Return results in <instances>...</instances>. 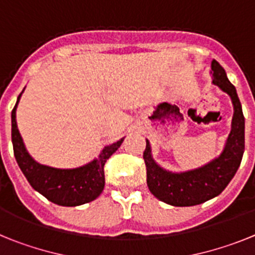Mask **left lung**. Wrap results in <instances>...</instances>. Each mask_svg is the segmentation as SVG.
Instances as JSON below:
<instances>
[{
	"instance_id": "obj_1",
	"label": "left lung",
	"mask_w": 255,
	"mask_h": 255,
	"mask_svg": "<svg viewBox=\"0 0 255 255\" xmlns=\"http://www.w3.org/2000/svg\"><path fill=\"white\" fill-rule=\"evenodd\" d=\"M211 69L213 75L212 83L229 94L234 105L231 132L227 138L224 152L202 167L180 173L164 170L155 163L152 158L148 140L143 153L147 167V184L150 193L157 199L171 206H197L217 197L229 185L242 163L245 149V119L242 103L239 101L235 87L227 79L224 67L213 60Z\"/></svg>"
}]
</instances>
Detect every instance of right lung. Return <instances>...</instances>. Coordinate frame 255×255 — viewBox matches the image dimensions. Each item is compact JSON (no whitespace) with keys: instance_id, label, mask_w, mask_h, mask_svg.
Listing matches in <instances>:
<instances>
[{"instance_id":"obj_1","label":"right lung","mask_w":255,"mask_h":255,"mask_svg":"<svg viewBox=\"0 0 255 255\" xmlns=\"http://www.w3.org/2000/svg\"><path fill=\"white\" fill-rule=\"evenodd\" d=\"M21 93L11 112V139L17 164L31 188L52 203L64 207L82 206L100 197L105 188V163L120 148L124 138L103 148L98 158L82 167L64 170L38 163L26 150L16 125V107Z\"/></svg>"}]
</instances>
